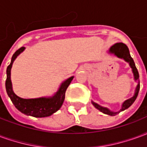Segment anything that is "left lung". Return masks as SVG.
Listing matches in <instances>:
<instances>
[{"mask_svg": "<svg viewBox=\"0 0 147 147\" xmlns=\"http://www.w3.org/2000/svg\"><path fill=\"white\" fill-rule=\"evenodd\" d=\"M109 53H113L115 56H117V57L121 58V59H123L124 61L127 62L129 64L130 67H131L132 69L133 75H134V80L136 81H138V85L136 86V91H135V94L133 95L132 98L127 99L125 102H123L122 104V106H121V109L119 112H113V111L109 110L108 108H105V107H102L101 105H99L98 104H97L95 102H92L93 105L95 107L96 109H98L99 111H101L102 113L105 114H107V115H109V116H115L117 115V113H119L121 111H123L127 109V108H129L131 105H132L134 102L136 101V98L138 96V94H139V88H140V84H139V72H138V70L136 67V64H135V62L133 61L132 57H131L129 53V49L127 48L125 44H123L122 42L120 43H116L114 44L113 46H111L109 50Z\"/></svg>", "mask_w": 147, "mask_h": 147, "instance_id": "1", "label": "left lung"}]
</instances>
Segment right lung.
I'll return each mask as SVG.
<instances>
[{
  "mask_svg": "<svg viewBox=\"0 0 147 147\" xmlns=\"http://www.w3.org/2000/svg\"><path fill=\"white\" fill-rule=\"evenodd\" d=\"M25 48L21 47L17 51H16L12 57L11 63L7 67V79L5 82V88L8 97L18 110L20 111L22 113L27 116H31L34 117H46L51 116L52 114L56 113L61 109V105L65 98V92L67 86L73 80L74 76L68 78L61 83V86L56 92L54 95L49 98H38L25 99L18 97L12 90V85L11 81V68L12 64L19 55L24 51Z\"/></svg>",
  "mask_w": 147,
  "mask_h": 147,
  "instance_id": "right-lung-1",
  "label": "right lung"
}]
</instances>
